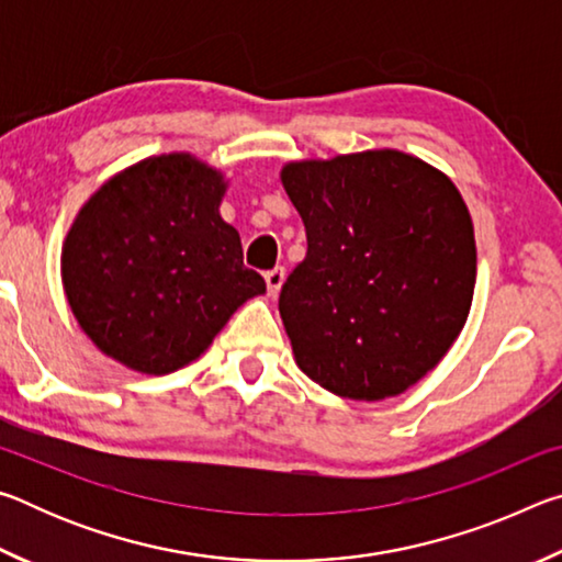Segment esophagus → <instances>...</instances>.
<instances>
[{"mask_svg": "<svg viewBox=\"0 0 562 562\" xmlns=\"http://www.w3.org/2000/svg\"><path fill=\"white\" fill-rule=\"evenodd\" d=\"M265 282H268V292L270 294H278L282 282H284V270L282 268H274L270 272H265Z\"/></svg>", "mask_w": 562, "mask_h": 562, "instance_id": "1", "label": "esophagus"}]
</instances>
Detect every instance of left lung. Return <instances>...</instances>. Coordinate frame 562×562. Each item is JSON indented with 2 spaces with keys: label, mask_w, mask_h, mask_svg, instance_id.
<instances>
[{
  "label": "left lung",
  "mask_w": 562,
  "mask_h": 562,
  "mask_svg": "<svg viewBox=\"0 0 562 562\" xmlns=\"http://www.w3.org/2000/svg\"><path fill=\"white\" fill-rule=\"evenodd\" d=\"M282 186L307 233L280 292L297 367L359 402L406 392L471 310L475 240L461 193L392 148L288 164Z\"/></svg>",
  "instance_id": "left-lung-1"
}]
</instances>
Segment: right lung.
Segmentation results:
<instances>
[{
  "label": "right lung",
  "mask_w": 562,
  "mask_h": 562,
  "mask_svg": "<svg viewBox=\"0 0 562 562\" xmlns=\"http://www.w3.org/2000/svg\"><path fill=\"white\" fill-rule=\"evenodd\" d=\"M221 170L188 154L140 160L106 180L66 235L61 280L103 355L144 374L190 364L265 280L217 207Z\"/></svg>",
  "instance_id": "1"
}]
</instances>
